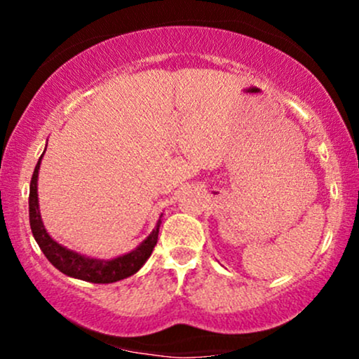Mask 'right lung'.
<instances>
[{
  "label": "right lung",
  "mask_w": 359,
  "mask_h": 359,
  "mask_svg": "<svg viewBox=\"0 0 359 359\" xmlns=\"http://www.w3.org/2000/svg\"><path fill=\"white\" fill-rule=\"evenodd\" d=\"M43 156V155H42ZM40 156V160H42ZM40 160L36 163L34 175H32L30 182V197H28V205H30V228L34 233V238L39 243L40 250L43 251V255L47 257L48 262L55 266L57 270H60L62 273L69 275V277L84 280V282L90 283H113L118 280H123L126 277H131L133 273L142 269L143 263L150 258L151 251H154L156 240H158V228L160 221L156 224V228L151 231L150 236L147 238L138 248L130 251L128 255L118 257L109 262L104 259H94V258H86L79 253H74V251L64 248L59 243L53 241L48 233L45 231L42 217L39 212V197H36V177H39V168H40Z\"/></svg>",
  "instance_id": "add662e5"
}]
</instances>
